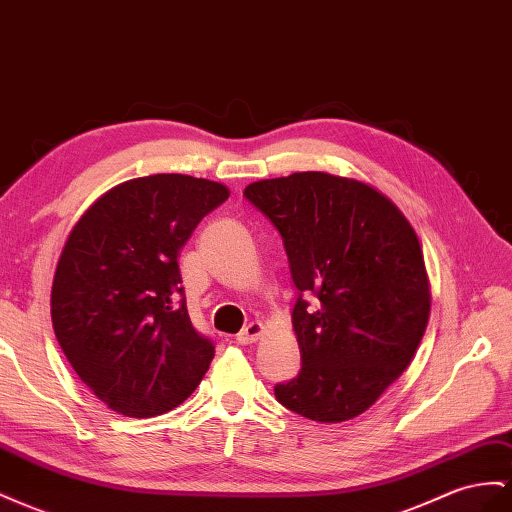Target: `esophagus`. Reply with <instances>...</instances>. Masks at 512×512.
<instances>
[{"label": "esophagus", "instance_id": "1", "mask_svg": "<svg viewBox=\"0 0 512 512\" xmlns=\"http://www.w3.org/2000/svg\"><path fill=\"white\" fill-rule=\"evenodd\" d=\"M262 331H265V325H262L260 321H252L250 325H245L241 329V334L237 336V342L239 344H252L262 336Z\"/></svg>", "mask_w": 512, "mask_h": 512}]
</instances>
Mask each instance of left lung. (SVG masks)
Instances as JSON below:
<instances>
[{"mask_svg":"<svg viewBox=\"0 0 512 512\" xmlns=\"http://www.w3.org/2000/svg\"><path fill=\"white\" fill-rule=\"evenodd\" d=\"M243 196L282 234L299 290L301 370L275 398L316 422L357 418L424 336L431 290L416 230L375 187L327 172L267 178Z\"/></svg>","mask_w":512,"mask_h":512,"instance_id":"8db88e82","label":"left lung"}]
</instances>
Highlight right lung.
<instances>
[{"mask_svg": "<svg viewBox=\"0 0 512 512\" xmlns=\"http://www.w3.org/2000/svg\"><path fill=\"white\" fill-rule=\"evenodd\" d=\"M226 185L187 174L120 183L68 234L51 288L55 338L79 379L127 418L183 403L215 347L191 325L178 252Z\"/></svg>", "mask_w": 512, "mask_h": 512, "instance_id": "obj_1", "label": "right lung"}]
</instances>
